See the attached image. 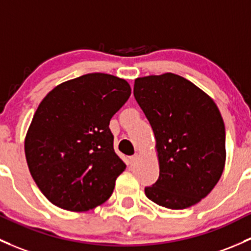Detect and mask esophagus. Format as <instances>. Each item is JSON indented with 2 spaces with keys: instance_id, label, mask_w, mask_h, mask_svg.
Listing matches in <instances>:
<instances>
[{
  "instance_id": "34e87169",
  "label": "esophagus",
  "mask_w": 251,
  "mask_h": 251,
  "mask_svg": "<svg viewBox=\"0 0 251 251\" xmlns=\"http://www.w3.org/2000/svg\"><path fill=\"white\" fill-rule=\"evenodd\" d=\"M137 159H138V155H133V156L128 157V165L132 167V166H134V163L137 162Z\"/></svg>"
}]
</instances>
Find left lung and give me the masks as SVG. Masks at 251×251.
<instances>
[{
	"instance_id": "left-lung-1",
	"label": "left lung",
	"mask_w": 251,
	"mask_h": 251,
	"mask_svg": "<svg viewBox=\"0 0 251 251\" xmlns=\"http://www.w3.org/2000/svg\"><path fill=\"white\" fill-rule=\"evenodd\" d=\"M133 95L154 131L159 160V179L146 188V196L168 209L195 205L225 168V125L218 105L174 73L137 78Z\"/></svg>"
}]
</instances>
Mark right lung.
I'll return each instance as SVG.
<instances>
[{
    "mask_svg": "<svg viewBox=\"0 0 251 251\" xmlns=\"http://www.w3.org/2000/svg\"><path fill=\"white\" fill-rule=\"evenodd\" d=\"M130 95L125 79L89 73L42 100L24 147L31 176L52 204L86 212L112 196L126 165L114 151L109 121Z\"/></svg>",
    "mask_w": 251,
    "mask_h": 251,
    "instance_id": "right-lung-1",
    "label": "right lung"
}]
</instances>
